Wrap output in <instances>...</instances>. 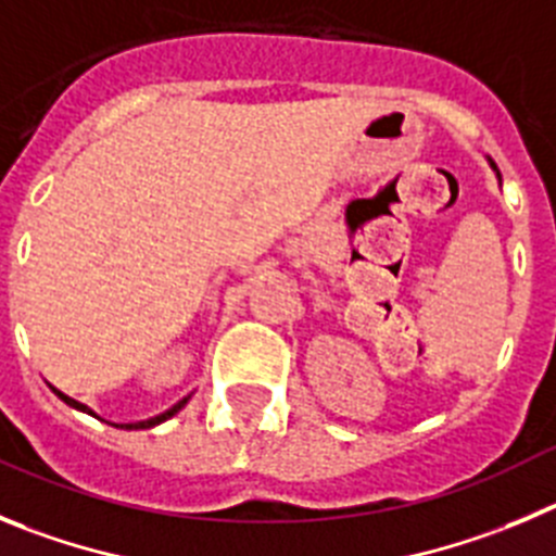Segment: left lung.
<instances>
[{"label": "left lung", "mask_w": 556, "mask_h": 556, "mask_svg": "<svg viewBox=\"0 0 556 556\" xmlns=\"http://www.w3.org/2000/svg\"><path fill=\"white\" fill-rule=\"evenodd\" d=\"M493 168H496V166H493Z\"/></svg>", "instance_id": "1"}]
</instances>
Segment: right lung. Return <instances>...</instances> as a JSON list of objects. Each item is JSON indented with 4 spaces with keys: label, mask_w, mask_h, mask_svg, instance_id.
Here are the masks:
<instances>
[{
    "label": "right lung",
    "mask_w": 556,
    "mask_h": 556,
    "mask_svg": "<svg viewBox=\"0 0 556 556\" xmlns=\"http://www.w3.org/2000/svg\"><path fill=\"white\" fill-rule=\"evenodd\" d=\"M52 390H54V393H58V396H60V399H63V402H66V404H68V407H74V409H83V413L93 415V413H91V409L85 407V404L74 402V399H68V396H66V393H60V390H58V388H52ZM185 402H188V399H182V402H177V404H174V407H172V409H166V413H163V415H154V418H149V421H141V424H124V427H127V429H149V427H157V424L168 421V418H172V415H174V413H179V409H182V407H185ZM113 427H118V424H113Z\"/></svg>",
    "instance_id": "obj_1"
}]
</instances>
